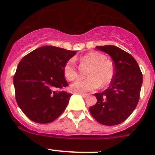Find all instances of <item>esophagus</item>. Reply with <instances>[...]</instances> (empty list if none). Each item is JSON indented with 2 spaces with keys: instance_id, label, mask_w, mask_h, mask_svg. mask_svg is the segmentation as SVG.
Instances as JSON below:
<instances>
[{
  "instance_id": "1",
  "label": "esophagus",
  "mask_w": 155,
  "mask_h": 155,
  "mask_svg": "<svg viewBox=\"0 0 155 155\" xmlns=\"http://www.w3.org/2000/svg\"><path fill=\"white\" fill-rule=\"evenodd\" d=\"M79 94L82 95V97H84V98H85V97H86L88 96V94Z\"/></svg>"
}]
</instances>
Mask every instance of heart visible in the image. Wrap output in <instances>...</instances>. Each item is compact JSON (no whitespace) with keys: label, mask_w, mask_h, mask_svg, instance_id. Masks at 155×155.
Returning a JSON list of instances; mask_svg holds the SVG:
<instances>
[{"label":"heart","mask_w":155,"mask_h":155,"mask_svg":"<svg viewBox=\"0 0 155 155\" xmlns=\"http://www.w3.org/2000/svg\"><path fill=\"white\" fill-rule=\"evenodd\" d=\"M79 61L90 66L86 79H79L71 85L72 91L85 94L94 91L100 87L109 85L115 76V64L111 60L107 59L105 54L97 51H91L79 58ZM64 74L69 81L76 79L78 76L76 61L69 59L63 68Z\"/></svg>","instance_id":"b5f03b06"}]
</instances>
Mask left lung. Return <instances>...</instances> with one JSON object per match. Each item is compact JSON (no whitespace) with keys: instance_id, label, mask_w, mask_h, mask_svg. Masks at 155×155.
I'll use <instances>...</instances> for the list:
<instances>
[{"instance_id":"left-lung-1","label":"left lung","mask_w":155,"mask_h":155,"mask_svg":"<svg viewBox=\"0 0 155 155\" xmlns=\"http://www.w3.org/2000/svg\"><path fill=\"white\" fill-rule=\"evenodd\" d=\"M96 48L111 56L115 73L107 90L94 94L97 101L89 111L101 124L116 125L124 122L137 107L143 74L135 58L121 48L111 45Z\"/></svg>"}]
</instances>
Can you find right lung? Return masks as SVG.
<instances>
[{"instance_id": "right-lung-1", "label": "right lung", "mask_w": 155, "mask_h": 155, "mask_svg": "<svg viewBox=\"0 0 155 155\" xmlns=\"http://www.w3.org/2000/svg\"><path fill=\"white\" fill-rule=\"evenodd\" d=\"M55 46H43L26 54L13 76L18 107L31 121L52 122L66 109L71 94L62 91L68 86L63 68L76 54Z\"/></svg>"}]
</instances>
